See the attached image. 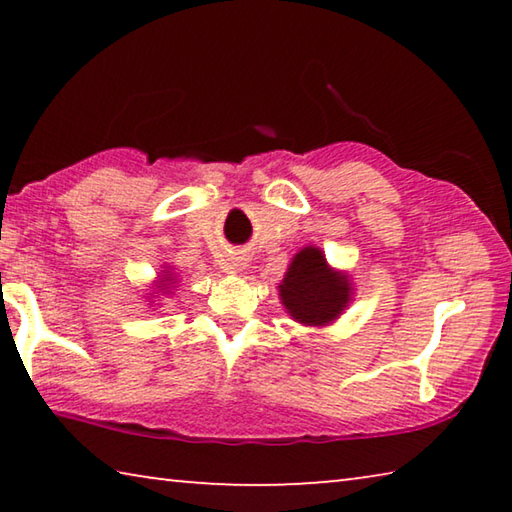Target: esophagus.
<instances>
[{
    "label": "esophagus",
    "mask_w": 512,
    "mask_h": 512,
    "mask_svg": "<svg viewBox=\"0 0 512 512\" xmlns=\"http://www.w3.org/2000/svg\"><path fill=\"white\" fill-rule=\"evenodd\" d=\"M241 266H244V264L237 262V259H235V262H232V266H230V268H235V271H241Z\"/></svg>",
    "instance_id": "1"
}]
</instances>
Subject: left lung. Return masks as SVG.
<instances>
[{
    "instance_id": "obj_1",
    "label": "left lung",
    "mask_w": 512,
    "mask_h": 512,
    "mask_svg": "<svg viewBox=\"0 0 512 512\" xmlns=\"http://www.w3.org/2000/svg\"><path fill=\"white\" fill-rule=\"evenodd\" d=\"M277 291L287 314L305 327L332 325L354 296L350 275L329 266L318 246H305L293 255Z\"/></svg>"
}]
</instances>
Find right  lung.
Segmentation results:
<instances>
[{
    "label": "right lung",
    "mask_w": 512,
    "mask_h": 512,
    "mask_svg": "<svg viewBox=\"0 0 512 512\" xmlns=\"http://www.w3.org/2000/svg\"><path fill=\"white\" fill-rule=\"evenodd\" d=\"M164 271H160V275H158V280H155V291H151V293H146V298H149L151 302H155V298H167L169 293H173V287H176V282H178V275L173 273V268L171 266H162ZM151 287V289H153Z\"/></svg>",
    "instance_id": "add662e5"
}]
</instances>
